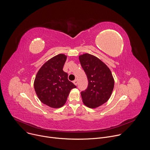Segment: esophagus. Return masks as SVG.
I'll use <instances>...</instances> for the list:
<instances>
[{"mask_svg":"<svg viewBox=\"0 0 150 150\" xmlns=\"http://www.w3.org/2000/svg\"><path fill=\"white\" fill-rule=\"evenodd\" d=\"M74 83L75 85H77V83H78V81L76 79L75 81H74Z\"/></svg>","mask_w":150,"mask_h":150,"instance_id":"obj_1","label":"esophagus"}]
</instances>
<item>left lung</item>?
Returning a JSON list of instances; mask_svg holds the SVG:
<instances>
[{
    "label": "left lung",
    "instance_id": "1",
    "mask_svg": "<svg viewBox=\"0 0 150 150\" xmlns=\"http://www.w3.org/2000/svg\"><path fill=\"white\" fill-rule=\"evenodd\" d=\"M79 60L88 81L87 88L81 93L82 101L88 108H97L110 98L114 78L110 69L98 57L85 53L79 56Z\"/></svg>",
    "mask_w": 150,
    "mask_h": 150
}]
</instances>
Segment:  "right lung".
Returning a JSON list of instances; mask_svg holds the SVG:
<instances>
[{
  "label": "right lung",
  "instance_id": "add662e5",
  "mask_svg": "<svg viewBox=\"0 0 150 150\" xmlns=\"http://www.w3.org/2000/svg\"><path fill=\"white\" fill-rule=\"evenodd\" d=\"M67 56L57 54L47 61L38 71L34 87L39 100L52 108H60L66 103L71 90L76 88L63 71Z\"/></svg>",
  "mask_w": 150,
  "mask_h": 150
}]
</instances>
